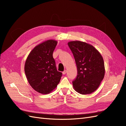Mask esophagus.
Returning <instances> with one entry per match:
<instances>
[{
    "label": "esophagus",
    "mask_w": 126,
    "mask_h": 126,
    "mask_svg": "<svg viewBox=\"0 0 126 126\" xmlns=\"http://www.w3.org/2000/svg\"><path fill=\"white\" fill-rule=\"evenodd\" d=\"M67 73V70H64L63 72V74L65 75Z\"/></svg>",
    "instance_id": "esophagus-1"
}]
</instances>
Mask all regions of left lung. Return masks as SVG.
<instances>
[{
    "label": "left lung",
    "instance_id": "1",
    "mask_svg": "<svg viewBox=\"0 0 126 126\" xmlns=\"http://www.w3.org/2000/svg\"><path fill=\"white\" fill-rule=\"evenodd\" d=\"M77 67V76L72 82L77 93L87 94L94 92L105 76L104 59L93 45L80 41L68 43Z\"/></svg>",
    "mask_w": 126,
    "mask_h": 126
}]
</instances>
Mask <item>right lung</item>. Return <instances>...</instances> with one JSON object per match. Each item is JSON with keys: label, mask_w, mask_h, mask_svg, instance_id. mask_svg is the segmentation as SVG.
<instances>
[{"label": "right lung", "mask_w": 126, "mask_h": 126, "mask_svg": "<svg viewBox=\"0 0 126 126\" xmlns=\"http://www.w3.org/2000/svg\"><path fill=\"white\" fill-rule=\"evenodd\" d=\"M57 40H46L35 47L26 60L25 72L32 88L42 94H48L60 82L62 73L56 69L52 54Z\"/></svg>", "instance_id": "1"}]
</instances>
